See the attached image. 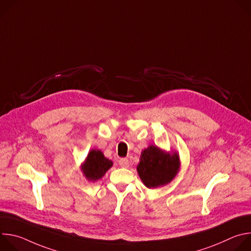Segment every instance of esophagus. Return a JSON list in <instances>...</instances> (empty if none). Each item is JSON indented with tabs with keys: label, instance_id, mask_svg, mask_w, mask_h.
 Listing matches in <instances>:
<instances>
[{
	"label": "esophagus",
	"instance_id": "34e87169",
	"mask_svg": "<svg viewBox=\"0 0 251 251\" xmlns=\"http://www.w3.org/2000/svg\"><path fill=\"white\" fill-rule=\"evenodd\" d=\"M119 165L123 168H128L129 167V160L127 158H122L119 160Z\"/></svg>",
	"mask_w": 251,
	"mask_h": 251
}]
</instances>
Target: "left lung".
<instances>
[{
  "label": "left lung",
  "mask_w": 251,
  "mask_h": 251,
  "mask_svg": "<svg viewBox=\"0 0 251 251\" xmlns=\"http://www.w3.org/2000/svg\"><path fill=\"white\" fill-rule=\"evenodd\" d=\"M178 167L180 160L176 153L168 154L156 146H149L142 152L137 171L143 183L151 189L170 183Z\"/></svg>",
  "instance_id": "left-lung-1"
}]
</instances>
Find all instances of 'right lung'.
<instances>
[{"label": "right lung", "instance_id": "obj_1", "mask_svg": "<svg viewBox=\"0 0 251 251\" xmlns=\"http://www.w3.org/2000/svg\"><path fill=\"white\" fill-rule=\"evenodd\" d=\"M113 163L104 157L99 150H92L82 166V172L89 181H97L112 167Z\"/></svg>", "mask_w": 251, "mask_h": 251}]
</instances>
